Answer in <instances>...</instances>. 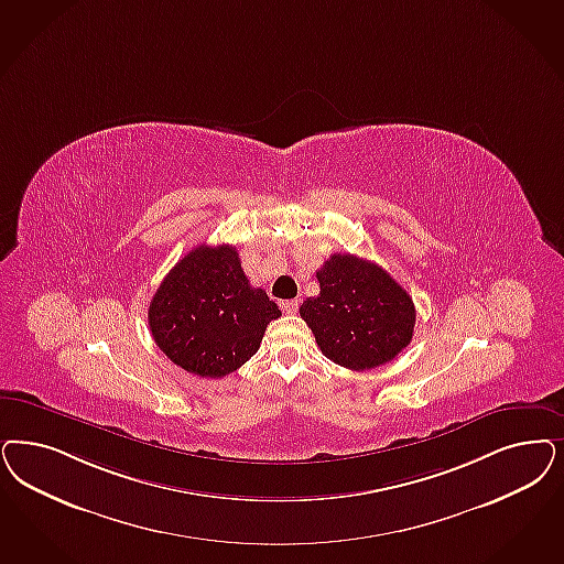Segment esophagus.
<instances>
[{"instance_id": "1", "label": "esophagus", "mask_w": 564, "mask_h": 564, "mask_svg": "<svg viewBox=\"0 0 564 564\" xmlns=\"http://www.w3.org/2000/svg\"><path fill=\"white\" fill-rule=\"evenodd\" d=\"M279 306H281V311L285 312V314H295L300 302L297 300H283Z\"/></svg>"}]
</instances>
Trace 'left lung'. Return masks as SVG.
<instances>
[{
  "mask_svg": "<svg viewBox=\"0 0 564 564\" xmlns=\"http://www.w3.org/2000/svg\"><path fill=\"white\" fill-rule=\"evenodd\" d=\"M316 279L321 293L300 306V316L335 365L375 369L409 346L416 311L388 271L351 253H333Z\"/></svg>",
  "mask_w": 564,
  "mask_h": 564,
  "instance_id": "1",
  "label": "left lung"
}]
</instances>
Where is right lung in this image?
Here are the masks:
<instances>
[{
	"mask_svg": "<svg viewBox=\"0 0 564 564\" xmlns=\"http://www.w3.org/2000/svg\"><path fill=\"white\" fill-rule=\"evenodd\" d=\"M279 306L250 285L234 246H197L164 276L148 311L155 346L176 367L220 379L260 348Z\"/></svg>",
	"mask_w": 564,
	"mask_h": 564,
	"instance_id": "obj_1",
	"label": "right lung"
}]
</instances>
